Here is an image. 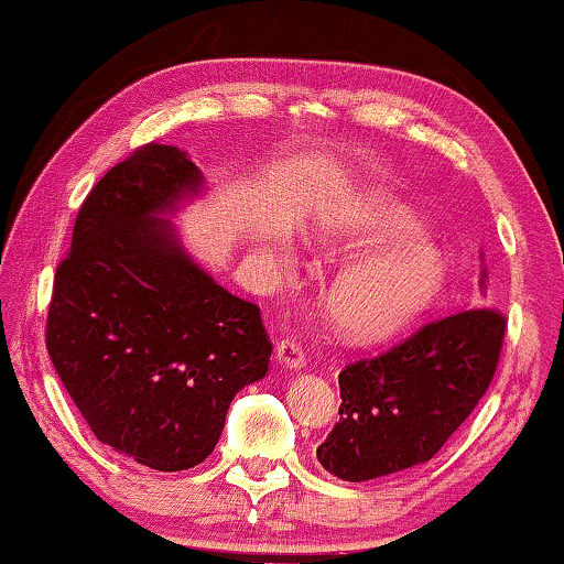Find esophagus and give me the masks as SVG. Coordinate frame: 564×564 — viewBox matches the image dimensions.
Returning a JSON list of instances; mask_svg holds the SVG:
<instances>
[{"label":"esophagus","instance_id":"obj_1","mask_svg":"<svg viewBox=\"0 0 564 564\" xmlns=\"http://www.w3.org/2000/svg\"><path fill=\"white\" fill-rule=\"evenodd\" d=\"M275 359H279V364H283L285 369H291V371H299V369H303V364H306L301 346L296 341H291V338H283V341L275 344Z\"/></svg>","mask_w":564,"mask_h":564}]
</instances>
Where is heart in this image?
Wrapping results in <instances>:
<instances>
[{
  "instance_id": "heart-1",
  "label": "heart",
  "mask_w": 564,
  "mask_h": 564,
  "mask_svg": "<svg viewBox=\"0 0 564 564\" xmlns=\"http://www.w3.org/2000/svg\"><path fill=\"white\" fill-rule=\"evenodd\" d=\"M326 293L334 326L354 338L387 336L436 296L444 279L440 250L422 238V223L394 200L371 198L344 210L308 236L318 258H354ZM283 263L285 253L279 256Z\"/></svg>"
}]
</instances>
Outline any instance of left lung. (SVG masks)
I'll return each instance as SVG.
<instances>
[{
	"label": "left lung",
	"mask_w": 564,
	"mask_h": 564,
	"mask_svg": "<svg viewBox=\"0 0 564 564\" xmlns=\"http://www.w3.org/2000/svg\"><path fill=\"white\" fill-rule=\"evenodd\" d=\"M481 271V291H487ZM507 318L489 306L432 321L377 359L338 373V424L316 449L338 479L366 481L424 464L471 414L497 371Z\"/></svg>",
	"instance_id": "8db88e82"
}]
</instances>
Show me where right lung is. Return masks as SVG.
Listing matches in <instances>:
<instances>
[{"label":"right lung","instance_id":"obj_1","mask_svg":"<svg viewBox=\"0 0 564 564\" xmlns=\"http://www.w3.org/2000/svg\"><path fill=\"white\" fill-rule=\"evenodd\" d=\"M205 177L175 145L97 183L57 265L47 351L97 440L158 471L210 457L234 397L268 373L261 308L213 281L173 220Z\"/></svg>","mask_w":564,"mask_h":564}]
</instances>
